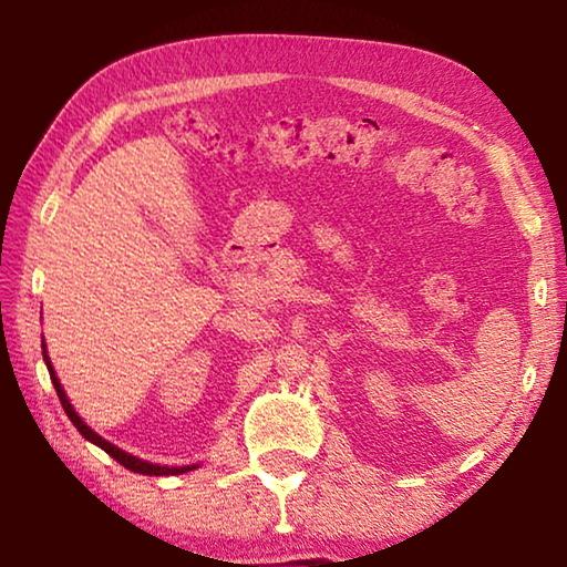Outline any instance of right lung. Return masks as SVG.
Masks as SVG:
<instances>
[{
    "mask_svg": "<svg viewBox=\"0 0 567 567\" xmlns=\"http://www.w3.org/2000/svg\"><path fill=\"white\" fill-rule=\"evenodd\" d=\"M44 348V344H42ZM44 362H47V370H50V378H52V385H54V390H56V398H60V402H62V408H64V412H66V417H70L72 422H74V427L80 430V433L90 440V443H94V445H100L104 453L107 455H112L114 460H117L120 465H124L127 470H132V473H140V475H179V473H187L189 470V465L187 467H165V465H152V463H145V460H140V457H134V455H127L124 453V450H120V447H114L112 443H107V440H102L97 433H92V430L84 425L82 422V417L76 415L74 412V408L70 405V400H66V395H64V390H62V385H60V380H56V375H54V368H52V362H50V358H47V350H44Z\"/></svg>",
    "mask_w": 567,
    "mask_h": 567,
    "instance_id": "right-lung-1",
    "label": "right lung"
}]
</instances>
